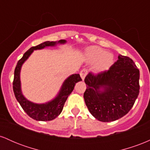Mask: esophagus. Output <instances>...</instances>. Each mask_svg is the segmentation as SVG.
<instances>
[{
  "label": "esophagus",
  "instance_id": "obj_1",
  "mask_svg": "<svg viewBox=\"0 0 150 150\" xmlns=\"http://www.w3.org/2000/svg\"><path fill=\"white\" fill-rule=\"evenodd\" d=\"M87 72H88V71H87V69H82V70L80 71V75L81 77H82V80H85L86 75H87Z\"/></svg>",
  "mask_w": 150,
  "mask_h": 150
}]
</instances>
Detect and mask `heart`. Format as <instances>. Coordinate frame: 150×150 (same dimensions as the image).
I'll return each instance as SVG.
<instances>
[{
	"instance_id": "b5f03b06",
	"label": "heart",
	"mask_w": 150,
	"mask_h": 150,
	"mask_svg": "<svg viewBox=\"0 0 150 150\" xmlns=\"http://www.w3.org/2000/svg\"><path fill=\"white\" fill-rule=\"evenodd\" d=\"M85 56L89 63L96 62L94 69L99 73L108 70L114 62L112 53H107L106 50L97 46H92L87 48L85 51Z\"/></svg>"
}]
</instances>
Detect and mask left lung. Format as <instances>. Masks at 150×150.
<instances>
[{
    "label": "left lung",
    "instance_id": "1",
    "mask_svg": "<svg viewBox=\"0 0 150 150\" xmlns=\"http://www.w3.org/2000/svg\"><path fill=\"white\" fill-rule=\"evenodd\" d=\"M140 71L133 61L119 55L109 70L97 75L89 73L84 99L91 114L99 121L122 118L133 106L140 92Z\"/></svg>",
    "mask_w": 150,
    "mask_h": 150
}]
</instances>
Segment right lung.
<instances>
[{
    "label": "right lung",
    "mask_w": 150,
    "mask_h": 150,
    "mask_svg": "<svg viewBox=\"0 0 150 150\" xmlns=\"http://www.w3.org/2000/svg\"><path fill=\"white\" fill-rule=\"evenodd\" d=\"M66 42L64 39L58 42H45L39 45L30 48L26 51L22 58L19 60L16 68L15 69L14 80H13V92L15 98L20 103V106L29 116L36 120L49 121L52 120L57 117L63 110L67 98L73 92L77 82L82 81L79 74H73L70 75L63 82L59 92L54 99L44 104H36L29 101L24 97L21 90V82H20V70L23 63L33 53L34 50L43 49L49 46H54L56 44H63Z\"/></svg>",
    "instance_id": "add662e5"
}]
</instances>
